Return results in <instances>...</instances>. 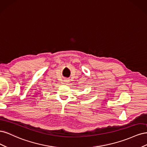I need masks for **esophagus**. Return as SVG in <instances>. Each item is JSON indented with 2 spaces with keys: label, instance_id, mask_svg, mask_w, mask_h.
<instances>
[{
  "label": "esophagus",
  "instance_id": "esophagus-1",
  "mask_svg": "<svg viewBox=\"0 0 147 147\" xmlns=\"http://www.w3.org/2000/svg\"><path fill=\"white\" fill-rule=\"evenodd\" d=\"M64 83H69V80H67V79L65 80H64Z\"/></svg>",
  "mask_w": 147,
  "mask_h": 147
}]
</instances>
